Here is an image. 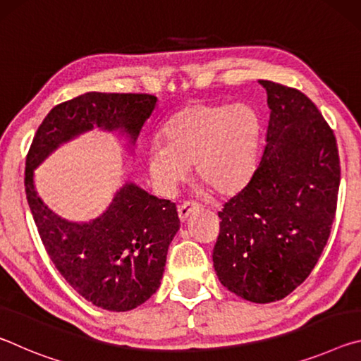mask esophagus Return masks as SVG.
I'll return each mask as SVG.
<instances>
[{"label":"esophagus","instance_id":"esophagus-1","mask_svg":"<svg viewBox=\"0 0 361 361\" xmlns=\"http://www.w3.org/2000/svg\"><path fill=\"white\" fill-rule=\"evenodd\" d=\"M197 210H199V205H197V204H194V202H185V204L178 205V216H180L181 221H186L188 216L191 215V213L197 212Z\"/></svg>","mask_w":361,"mask_h":361}]
</instances>
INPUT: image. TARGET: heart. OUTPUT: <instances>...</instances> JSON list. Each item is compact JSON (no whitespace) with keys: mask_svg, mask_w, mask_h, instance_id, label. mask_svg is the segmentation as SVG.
<instances>
[{"mask_svg":"<svg viewBox=\"0 0 361 361\" xmlns=\"http://www.w3.org/2000/svg\"><path fill=\"white\" fill-rule=\"evenodd\" d=\"M164 143H152L146 166L152 183L172 194L189 167L210 192L229 197L245 188L256 169L261 133L258 113L248 105L194 103L164 127Z\"/></svg>","mask_w":361,"mask_h":361,"instance_id":"1","label":"heart"}]
</instances>
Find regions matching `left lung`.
Here are the masks:
<instances>
[{
    "mask_svg": "<svg viewBox=\"0 0 361 361\" xmlns=\"http://www.w3.org/2000/svg\"><path fill=\"white\" fill-rule=\"evenodd\" d=\"M271 109L266 146L248 185L218 212L213 267L247 301H280L325 248L341 181L331 127L298 89L259 81Z\"/></svg>",
    "mask_w": 361,
    "mask_h": 361,
    "instance_id": "left-lung-1",
    "label": "left lung"
}]
</instances>
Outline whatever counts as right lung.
Masks as SVG:
<instances>
[{"label": "right lung", "instance_id": "add662e5", "mask_svg": "<svg viewBox=\"0 0 361 361\" xmlns=\"http://www.w3.org/2000/svg\"><path fill=\"white\" fill-rule=\"evenodd\" d=\"M157 99L149 94L87 92L54 106L27 156L25 192L49 258L79 295L97 307L126 312L154 295L170 242L180 229L173 202L127 181L99 218H60L35 189L33 170L60 145L84 132L121 130L135 145Z\"/></svg>", "mask_w": 361, "mask_h": 361}]
</instances>
